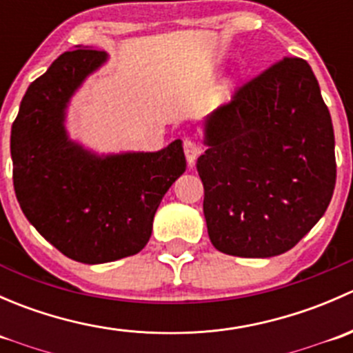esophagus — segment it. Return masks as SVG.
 Here are the masks:
<instances>
[{"label": "esophagus", "mask_w": 353, "mask_h": 353, "mask_svg": "<svg viewBox=\"0 0 353 353\" xmlns=\"http://www.w3.org/2000/svg\"><path fill=\"white\" fill-rule=\"evenodd\" d=\"M184 155H186V160L188 163H190V167L193 165L194 160H196V157L199 155L198 143L194 140H191V138H186V140H184Z\"/></svg>", "instance_id": "esophagus-1"}]
</instances>
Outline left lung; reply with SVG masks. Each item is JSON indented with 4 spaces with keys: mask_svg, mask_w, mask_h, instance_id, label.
<instances>
[{
    "mask_svg": "<svg viewBox=\"0 0 353 353\" xmlns=\"http://www.w3.org/2000/svg\"><path fill=\"white\" fill-rule=\"evenodd\" d=\"M198 159L212 244L241 258L294 248L325 215L334 183L330 110L307 61L283 58L205 123Z\"/></svg>",
    "mask_w": 353,
    "mask_h": 353,
    "instance_id": "1",
    "label": "left lung"
}]
</instances>
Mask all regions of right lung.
I'll list each match as a JSON object with an SVG mask.
<instances>
[{"label":"right lung","instance_id":"add662e5","mask_svg":"<svg viewBox=\"0 0 353 353\" xmlns=\"http://www.w3.org/2000/svg\"><path fill=\"white\" fill-rule=\"evenodd\" d=\"M105 59L95 49L63 52L27 88L10 140L23 215L58 251L87 265L140 252L163 194L186 170L181 140L159 152L101 157L68 138V102Z\"/></svg>","mask_w":353,"mask_h":353}]
</instances>
